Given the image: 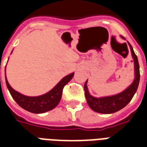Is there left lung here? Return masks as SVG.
<instances>
[{"instance_id": "obj_1", "label": "left lung", "mask_w": 147, "mask_h": 147, "mask_svg": "<svg viewBox=\"0 0 147 147\" xmlns=\"http://www.w3.org/2000/svg\"><path fill=\"white\" fill-rule=\"evenodd\" d=\"M121 38L124 39L122 36ZM129 45L131 50V57L134 61L135 71L134 80L129 87L126 88L121 93L115 94V95L104 96V97H95L90 94L87 87V80L85 82V96L86 98L87 104L90 108L96 112L101 113V114H112V113L117 112L121 109L124 108L129 104L137 90L140 79V65L138 62L137 56L135 54L132 47L129 43Z\"/></svg>"}]
</instances>
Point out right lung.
Listing matches in <instances>:
<instances>
[{
    "instance_id": "1",
    "label": "right lung",
    "mask_w": 147,
    "mask_h": 147,
    "mask_svg": "<svg viewBox=\"0 0 147 147\" xmlns=\"http://www.w3.org/2000/svg\"><path fill=\"white\" fill-rule=\"evenodd\" d=\"M73 76L74 72L66 76L51 90H50L45 94L38 96H28L18 93L10 86L6 77L5 81L12 98L22 108L31 113L41 114L57 107L61 99L63 88Z\"/></svg>"
}]
</instances>
